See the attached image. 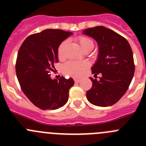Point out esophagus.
Here are the masks:
<instances>
[{
	"mask_svg": "<svg viewBox=\"0 0 146 146\" xmlns=\"http://www.w3.org/2000/svg\"><path fill=\"white\" fill-rule=\"evenodd\" d=\"M74 82H77V83H78V82H80V79H77V78H74Z\"/></svg>",
	"mask_w": 146,
	"mask_h": 146,
	"instance_id": "obj_1",
	"label": "esophagus"
}]
</instances>
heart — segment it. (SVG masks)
<instances>
[{
  "mask_svg": "<svg viewBox=\"0 0 146 146\" xmlns=\"http://www.w3.org/2000/svg\"><path fill=\"white\" fill-rule=\"evenodd\" d=\"M78 42L80 47L83 50L88 47H93L94 43L91 39L86 36H80L78 38ZM67 44V41H64L60 44L58 50V57L62 58L64 55V48L65 45ZM88 63L86 61H74V60H71V61L67 62L66 64H64V71L65 73L69 74L71 76H74V77H80L86 69L88 67Z\"/></svg>",
  "mask_w": 146,
  "mask_h": 146,
  "instance_id": "heart-1",
  "label": "heart"
}]
</instances>
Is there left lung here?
I'll return each instance as SVG.
<instances>
[{
  "instance_id": "obj_1",
  "label": "left lung",
  "mask_w": 146,
  "mask_h": 146,
  "mask_svg": "<svg viewBox=\"0 0 146 146\" xmlns=\"http://www.w3.org/2000/svg\"><path fill=\"white\" fill-rule=\"evenodd\" d=\"M82 33L97 42V59L91 69L94 76L102 74L99 80L89 77L93 86L86 97L96 106L113 105L124 95L133 78L135 64L131 47L126 38L104 26L87 28Z\"/></svg>"
}]
</instances>
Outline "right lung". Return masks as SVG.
I'll use <instances>...</instances> for the list:
<instances>
[{
	"mask_svg": "<svg viewBox=\"0 0 146 146\" xmlns=\"http://www.w3.org/2000/svg\"><path fill=\"white\" fill-rule=\"evenodd\" d=\"M73 33L60 29H46L28 36L17 54L16 74L22 91L40 109L56 110L66 104L72 78L50 77L54 64L58 62V50Z\"/></svg>",
	"mask_w": 146,
	"mask_h": 146,
	"instance_id": "obj_1",
	"label": "right lung"
}]
</instances>
